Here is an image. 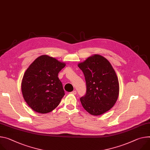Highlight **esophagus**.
<instances>
[{
	"instance_id": "1",
	"label": "esophagus",
	"mask_w": 150,
	"mask_h": 150,
	"mask_svg": "<svg viewBox=\"0 0 150 150\" xmlns=\"http://www.w3.org/2000/svg\"><path fill=\"white\" fill-rule=\"evenodd\" d=\"M71 93H72V94H76V90H74V91H72V92H71Z\"/></svg>"
}]
</instances>
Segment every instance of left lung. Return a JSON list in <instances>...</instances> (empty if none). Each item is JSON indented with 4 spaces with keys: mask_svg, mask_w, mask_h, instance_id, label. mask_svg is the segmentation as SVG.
I'll return each mask as SVG.
<instances>
[{
    "mask_svg": "<svg viewBox=\"0 0 150 150\" xmlns=\"http://www.w3.org/2000/svg\"><path fill=\"white\" fill-rule=\"evenodd\" d=\"M86 81V94L80 98L89 114L100 115L112 108L119 94L117 76L111 63L99 54L88 57L78 64Z\"/></svg>",
    "mask_w": 150,
    "mask_h": 150,
    "instance_id": "1",
    "label": "left lung"
}]
</instances>
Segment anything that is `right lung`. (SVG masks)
Masks as SVG:
<instances>
[{"label":"right lung","instance_id":"1","mask_svg":"<svg viewBox=\"0 0 150 150\" xmlns=\"http://www.w3.org/2000/svg\"><path fill=\"white\" fill-rule=\"evenodd\" d=\"M66 64L47 55L38 57L25 72L21 82L23 98L38 113L52 111L64 95L59 72Z\"/></svg>","mask_w":150,"mask_h":150}]
</instances>
